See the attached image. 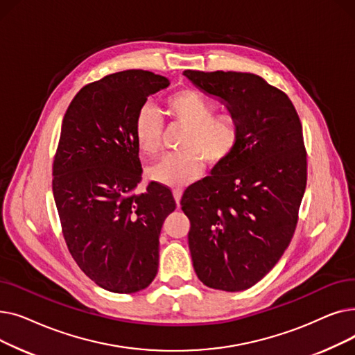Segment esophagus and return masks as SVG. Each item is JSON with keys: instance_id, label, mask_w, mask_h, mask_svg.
Returning <instances> with one entry per match:
<instances>
[{"instance_id": "34e87169", "label": "esophagus", "mask_w": 355, "mask_h": 355, "mask_svg": "<svg viewBox=\"0 0 355 355\" xmlns=\"http://www.w3.org/2000/svg\"><path fill=\"white\" fill-rule=\"evenodd\" d=\"M182 189H180V187H177V189H174L173 190V196H174V198H175V202H177V206L180 204V200H181V197H182Z\"/></svg>"}]
</instances>
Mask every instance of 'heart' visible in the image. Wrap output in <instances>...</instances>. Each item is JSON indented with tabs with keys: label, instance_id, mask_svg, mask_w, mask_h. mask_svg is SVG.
I'll list each match as a JSON object with an SVG mask.
<instances>
[{
	"label": "heart",
	"instance_id": "1",
	"mask_svg": "<svg viewBox=\"0 0 355 355\" xmlns=\"http://www.w3.org/2000/svg\"><path fill=\"white\" fill-rule=\"evenodd\" d=\"M166 106L174 121L187 126L180 142L181 151L166 155L148 170L153 181L180 187L202 173L204 161L220 165L229 159L240 141V125L232 115H214L216 106L201 93L184 89L166 99ZM134 134L138 148L145 157L153 158L161 151L162 119L153 105L139 109Z\"/></svg>",
	"mask_w": 355,
	"mask_h": 355
}]
</instances>
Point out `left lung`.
<instances>
[{
	"instance_id": "left-lung-1",
	"label": "left lung",
	"mask_w": 355,
	"mask_h": 355,
	"mask_svg": "<svg viewBox=\"0 0 355 355\" xmlns=\"http://www.w3.org/2000/svg\"><path fill=\"white\" fill-rule=\"evenodd\" d=\"M182 74L240 125L232 157L182 194L193 266L209 288L245 291L272 270L293 236L306 187L302 125L285 93L257 74Z\"/></svg>"
}]
</instances>
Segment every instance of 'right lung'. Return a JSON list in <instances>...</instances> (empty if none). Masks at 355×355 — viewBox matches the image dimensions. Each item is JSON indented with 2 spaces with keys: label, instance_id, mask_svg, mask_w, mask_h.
Returning a JSON list of instances; mask_svg holds the SVG:
<instances>
[{
  "label": "right lung",
  "instance_id": "1",
  "mask_svg": "<svg viewBox=\"0 0 355 355\" xmlns=\"http://www.w3.org/2000/svg\"><path fill=\"white\" fill-rule=\"evenodd\" d=\"M170 80L125 70L86 85L69 105L53 162V196L69 252L98 286L145 289L158 272L159 233L175 210L170 189L141 181L134 126L148 96Z\"/></svg>",
  "mask_w": 355,
  "mask_h": 355
}]
</instances>
